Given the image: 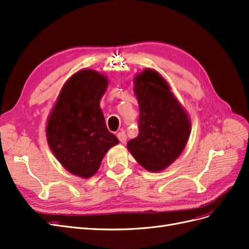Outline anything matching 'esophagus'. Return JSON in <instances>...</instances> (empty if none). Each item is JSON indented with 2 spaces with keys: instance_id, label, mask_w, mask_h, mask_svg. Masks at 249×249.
<instances>
[{
  "instance_id": "esophagus-1",
  "label": "esophagus",
  "mask_w": 249,
  "mask_h": 249,
  "mask_svg": "<svg viewBox=\"0 0 249 249\" xmlns=\"http://www.w3.org/2000/svg\"><path fill=\"white\" fill-rule=\"evenodd\" d=\"M117 138L119 139V141L122 142V143H125V142H126V135H125V132H124V131L119 132V133L117 134Z\"/></svg>"
}]
</instances>
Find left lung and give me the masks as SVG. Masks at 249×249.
Listing matches in <instances>:
<instances>
[{"label": "left lung", "instance_id": "left-lung-1", "mask_svg": "<svg viewBox=\"0 0 249 249\" xmlns=\"http://www.w3.org/2000/svg\"><path fill=\"white\" fill-rule=\"evenodd\" d=\"M133 82L140 110L139 134L126 147L143 168L162 171L182 154L191 120L167 81L155 70L142 71Z\"/></svg>", "mask_w": 249, "mask_h": 249}]
</instances>
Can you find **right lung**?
Instances as JSON below:
<instances>
[{"label": "right lung", "instance_id": "right-lung-1", "mask_svg": "<svg viewBox=\"0 0 249 249\" xmlns=\"http://www.w3.org/2000/svg\"><path fill=\"white\" fill-rule=\"evenodd\" d=\"M108 78L81 70L65 82L48 117L46 135L51 150L71 175L89 178L104 156L119 141L108 131L100 102Z\"/></svg>", "mask_w": 249, "mask_h": 249}]
</instances>
